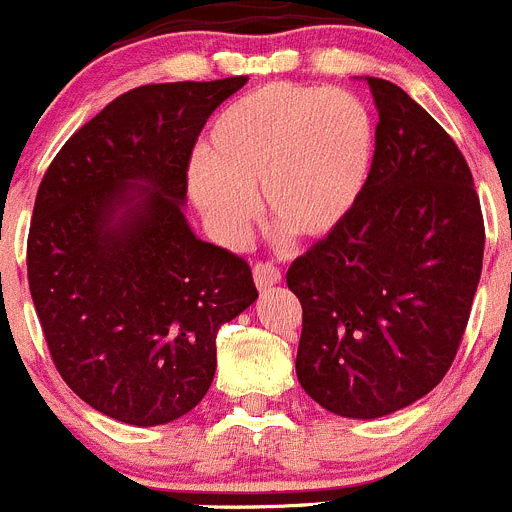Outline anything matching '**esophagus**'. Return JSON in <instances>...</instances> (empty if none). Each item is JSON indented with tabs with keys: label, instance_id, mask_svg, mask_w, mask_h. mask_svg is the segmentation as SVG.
Segmentation results:
<instances>
[{
	"label": "esophagus",
	"instance_id": "1",
	"mask_svg": "<svg viewBox=\"0 0 512 512\" xmlns=\"http://www.w3.org/2000/svg\"><path fill=\"white\" fill-rule=\"evenodd\" d=\"M253 281H256L259 291H266L279 284L281 271L274 264H269V261H259V264L253 266Z\"/></svg>",
	"mask_w": 512,
	"mask_h": 512
}]
</instances>
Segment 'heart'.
Here are the masks:
<instances>
[{"label": "heart", "instance_id": "heart-1", "mask_svg": "<svg viewBox=\"0 0 512 512\" xmlns=\"http://www.w3.org/2000/svg\"><path fill=\"white\" fill-rule=\"evenodd\" d=\"M367 107L342 90L261 87L213 123L188 188L223 238H241L256 213L301 241L332 236L357 208L374 160Z\"/></svg>", "mask_w": 512, "mask_h": 512}]
</instances>
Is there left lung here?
I'll return each mask as SVG.
<instances>
[{
  "label": "left lung",
  "mask_w": 512,
  "mask_h": 512,
  "mask_svg": "<svg viewBox=\"0 0 512 512\" xmlns=\"http://www.w3.org/2000/svg\"><path fill=\"white\" fill-rule=\"evenodd\" d=\"M379 123L352 216L286 271L301 301L296 377L324 410L374 420L440 384L483 271L467 160L402 87L367 77Z\"/></svg>",
  "instance_id": "left-lung-1"
}]
</instances>
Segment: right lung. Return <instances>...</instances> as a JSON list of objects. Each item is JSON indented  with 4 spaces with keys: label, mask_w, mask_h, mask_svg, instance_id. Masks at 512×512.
Masks as SVG:
<instances>
[{
    "label": "right lung",
    "mask_w": 512,
    "mask_h": 512,
    "mask_svg": "<svg viewBox=\"0 0 512 512\" xmlns=\"http://www.w3.org/2000/svg\"><path fill=\"white\" fill-rule=\"evenodd\" d=\"M248 77L143 85L105 105L47 168L27 279L52 362L92 410L138 427L206 397L216 334L259 299L251 266L183 216L203 125Z\"/></svg>",
    "instance_id": "add662e5"
}]
</instances>
